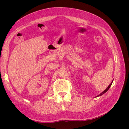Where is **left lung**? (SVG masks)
<instances>
[{"mask_svg": "<svg viewBox=\"0 0 129 129\" xmlns=\"http://www.w3.org/2000/svg\"><path fill=\"white\" fill-rule=\"evenodd\" d=\"M113 80L112 81V82L111 83V84H110L109 86H108V87L107 88H106V89H105V90L104 91H103V92H101V93H100V94H99V95H98V96H97V97H99V96H101V95H103V94L104 93H105V92H107V91L108 90V89H109L110 88V86H111V85H112V82H113Z\"/></svg>", "mask_w": 129, "mask_h": 129, "instance_id": "8db88e82", "label": "left lung"}]
</instances>
